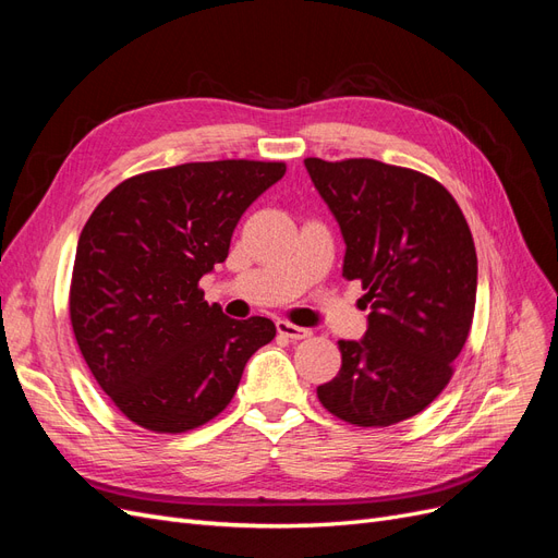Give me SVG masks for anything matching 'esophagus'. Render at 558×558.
<instances>
[{"label":"esophagus","instance_id":"esophagus-1","mask_svg":"<svg viewBox=\"0 0 558 558\" xmlns=\"http://www.w3.org/2000/svg\"><path fill=\"white\" fill-rule=\"evenodd\" d=\"M277 332L289 337V340H305V337L312 335L310 328H302V326H295L291 324V320H277Z\"/></svg>","mask_w":558,"mask_h":558}]
</instances>
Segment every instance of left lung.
<instances>
[{
	"instance_id": "8db88e82",
	"label": "left lung",
	"mask_w": 558,
	"mask_h": 558,
	"mask_svg": "<svg viewBox=\"0 0 558 558\" xmlns=\"http://www.w3.org/2000/svg\"><path fill=\"white\" fill-rule=\"evenodd\" d=\"M347 242L344 277L369 305L361 342L340 340L342 367L316 388L324 408L363 428L400 424L445 391L468 340L477 253L440 181L373 158L305 160Z\"/></svg>"
}]
</instances>
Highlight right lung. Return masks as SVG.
<instances>
[{
	"label": "right lung",
	"instance_id": "obj_1",
	"mask_svg": "<svg viewBox=\"0 0 558 558\" xmlns=\"http://www.w3.org/2000/svg\"><path fill=\"white\" fill-rule=\"evenodd\" d=\"M286 162H185L130 177L99 202L76 246L70 318L76 344L118 410L154 433L221 414L244 365L275 340L265 316L228 318L199 289L228 258L246 207Z\"/></svg>",
	"mask_w": 558,
	"mask_h": 558
}]
</instances>
